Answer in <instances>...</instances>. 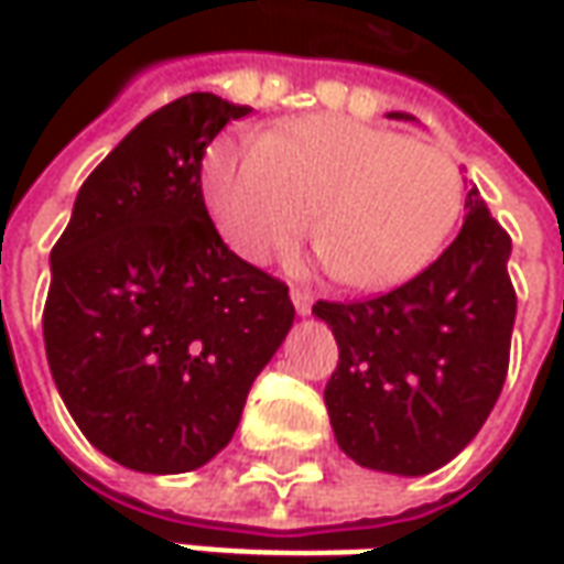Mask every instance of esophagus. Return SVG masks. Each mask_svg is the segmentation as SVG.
<instances>
[{
	"label": "esophagus",
	"instance_id": "34e87169",
	"mask_svg": "<svg viewBox=\"0 0 564 564\" xmlns=\"http://www.w3.org/2000/svg\"><path fill=\"white\" fill-rule=\"evenodd\" d=\"M292 304H294V311L304 316V314H311V304H314V297L304 292V289H292Z\"/></svg>",
	"mask_w": 564,
	"mask_h": 564
}]
</instances>
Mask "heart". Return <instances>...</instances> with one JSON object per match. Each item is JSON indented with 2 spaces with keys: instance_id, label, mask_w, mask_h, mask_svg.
Listing matches in <instances>:
<instances>
[{
  "instance_id": "obj_1",
  "label": "heart",
  "mask_w": 564,
  "mask_h": 564,
  "mask_svg": "<svg viewBox=\"0 0 564 564\" xmlns=\"http://www.w3.org/2000/svg\"><path fill=\"white\" fill-rule=\"evenodd\" d=\"M200 185L213 226L250 263L297 248L316 212V250L355 292H386L426 270L465 206L462 169L443 147L338 116L216 141Z\"/></svg>"
}]
</instances>
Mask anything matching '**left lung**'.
<instances>
[{
    "label": "left lung",
    "mask_w": 564,
    "mask_h": 564,
    "mask_svg": "<svg viewBox=\"0 0 564 564\" xmlns=\"http://www.w3.org/2000/svg\"><path fill=\"white\" fill-rule=\"evenodd\" d=\"M465 209L458 238L411 282L370 301L314 304L338 341L323 392L329 423L360 467L423 477L448 465L502 392L518 311L511 238L474 185Z\"/></svg>",
    "instance_id": "left-lung-1"
}]
</instances>
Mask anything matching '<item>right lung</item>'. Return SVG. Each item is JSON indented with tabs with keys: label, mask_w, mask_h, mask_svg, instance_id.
<instances>
[{
	"label": "right lung",
	"mask_w": 564,
	"mask_h": 564,
	"mask_svg": "<svg viewBox=\"0 0 564 564\" xmlns=\"http://www.w3.org/2000/svg\"><path fill=\"white\" fill-rule=\"evenodd\" d=\"M248 112L187 94L147 116L80 185L50 253L55 389L90 445L141 474L219 455L294 323L289 285L231 253L204 204L206 147Z\"/></svg>",
	"instance_id": "add662e5"
}]
</instances>
